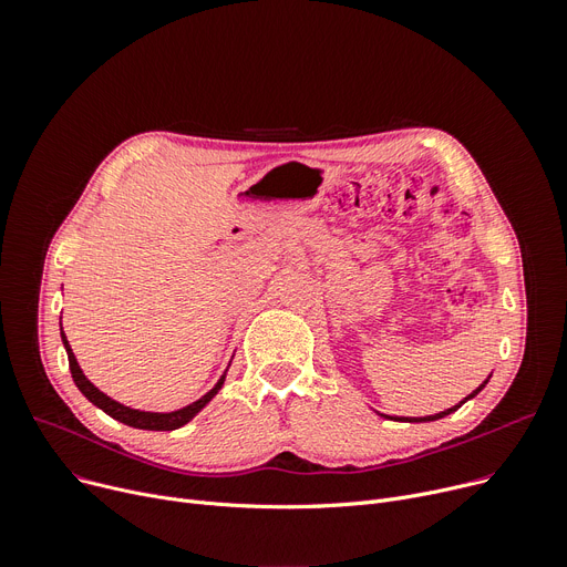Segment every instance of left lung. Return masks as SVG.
Masks as SVG:
<instances>
[{"mask_svg":"<svg viewBox=\"0 0 567 567\" xmlns=\"http://www.w3.org/2000/svg\"><path fill=\"white\" fill-rule=\"evenodd\" d=\"M492 377V374H489ZM489 377L478 385V389H475L468 398H464L460 404H455V406H451V409H445V411H441V413H434V415H423V419H398V415H395V419H393V415H383V419H391V421H400V423H430V421H439V419H443V415H449V413H453V411H457L466 400H471V398H475V395H478L483 389H485V385H487V381H489Z\"/></svg>","mask_w":567,"mask_h":567,"instance_id":"left-lung-1","label":"left lung"}]
</instances>
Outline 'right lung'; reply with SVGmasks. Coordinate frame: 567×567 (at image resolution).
<instances>
[{
  "instance_id": "obj_1",
  "label": "right lung",
  "mask_w": 567,
  "mask_h": 567,
  "mask_svg": "<svg viewBox=\"0 0 567 567\" xmlns=\"http://www.w3.org/2000/svg\"><path fill=\"white\" fill-rule=\"evenodd\" d=\"M62 342H64V347H66V353H69V368H71L73 381H75V385L80 389V393H82L89 402L96 404L99 409H103L107 415H112L114 421L124 423V425H128V427H137V430L169 432V430L184 427L186 423H190V421L195 419V415H197V413H199L208 402H212V400L218 395V391L223 389V383H225V374H227V370H225V372H223V377L218 379V383L214 385L212 391H208L206 395H202L197 402H193V404L184 406V409H176V411H169V413L140 411V409H131V406L118 404L116 400H112V398H107L103 391H99L96 385H94L92 381H89V379L84 377V372L80 370L78 359H75V353H73L71 344H69V340H66L64 331H62Z\"/></svg>"
}]
</instances>
